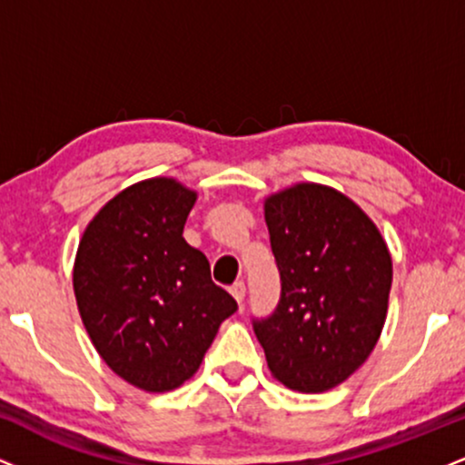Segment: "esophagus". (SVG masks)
I'll return each mask as SVG.
<instances>
[{"mask_svg": "<svg viewBox=\"0 0 465 465\" xmlns=\"http://www.w3.org/2000/svg\"><path fill=\"white\" fill-rule=\"evenodd\" d=\"M229 291H232L233 300H236L240 306H242L244 292H247V288H244V282H236V284H232V288H229Z\"/></svg>", "mask_w": 465, "mask_h": 465, "instance_id": "1", "label": "esophagus"}]
</instances>
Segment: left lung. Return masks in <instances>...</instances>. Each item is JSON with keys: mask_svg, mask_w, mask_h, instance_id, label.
Returning a JSON list of instances; mask_svg holds the SVG:
<instances>
[{"mask_svg": "<svg viewBox=\"0 0 465 465\" xmlns=\"http://www.w3.org/2000/svg\"><path fill=\"white\" fill-rule=\"evenodd\" d=\"M282 295L253 319L269 370L292 391H328L381 339L391 255L371 218L328 185L297 183L264 201Z\"/></svg>", "mask_w": 465, "mask_h": 465, "instance_id": "obj_1", "label": "left lung"}]
</instances>
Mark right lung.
Here are the masks:
<instances>
[{
	"mask_svg": "<svg viewBox=\"0 0 465 465\" xmlns=\"http://www.w3.org/2000/svg\"><path fill=\"white\" fill-rule=\"evenodd\" d=\"M196 192L168 177L114 196L80 238L74 295L94 348L143 391L183 385L221 323L238 311L183 238Z\"/></svg>",
	"mask_w": 465,
	"mask_h": 465,
	"instance_id": "1",
	"label": "right lung"
}]
</instances>
